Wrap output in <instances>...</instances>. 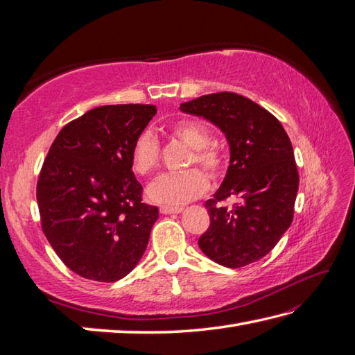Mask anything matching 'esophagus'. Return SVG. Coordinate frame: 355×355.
I'll return each instance as SVG.
<instances>
[{
  "label": "esophagus",
  "instance_id": "1",
  "mask_svg": "<svg viewBox=\"0 0 355 355\" xmlns=\"http://www.w3.org/2000/svg\"><path fill=\"white\" fill-rule=\"evenodd\" d=\"M160 212L163 215H171V214H180L183 212V207H177V206H162Z\"/></svg>",
  "mask_w": 355,
  "mask_h": 355
}]
</instances>
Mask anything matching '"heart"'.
I'll return each instance as SVG.
<instances>
[{"label":"heart","instance_id":"heart-1","mask_svg":"<svg viewBox=\"0 0 355 355\" xmlns=\"http://www.w3.org/2000/svg\"><path fill=\"white\" fill-rule=\"evenodd\" d=\"M171 132L192 149L187 160V168L193 164L201 166L209 175H218L221 171V155L210 148V132L197 120H182L171 128ZM160 162V146L153 132L143 131L135 139L131 149V168L137 175H150ZM209 187L207 177L200 169H191L178 175H163L148 187V198L164 206H180L200 198Z\"/></svg>","mask_w":355,"mask_h":355}]
</instances>
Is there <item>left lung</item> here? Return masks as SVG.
I'll list each match as a JSON object with an SVG mask.
<instances>
[{"mask_svg":"<svg viewBox=\"0 0 355 355\" xmlns=\"http://www.w3.org/2000/svg\"><path fill=\"white\" fill-rule=\"evenodd\" d=\"M186 114L215 125L229 143L230 160L221 186L206 201L210 225L198 239L207 258L238 268L273 250L293 221L299 173L281 122L236 93H214L180 105ZM232 196L233 208L220 205Z\"/></svg>","mask_w":355,"mask_h":355,"instance_id":"8db88e82","label":"left lung"}]
</instances>
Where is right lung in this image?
<instances>
[{
    "label": "right lung",
    "mask_w": 355,
    "mask_h": 355,
    "mask_svg": "<svg viewBox=\"0 0 355 355\" xmlns=\"http://www.w3.org/2000/svg\"><path fill=\"white\" fill-rule=\"evenodd\" d=\"M155 105H105L65 125L45 158L36 200L45 238L74 273L116 282L146 250L158 209L131 168Z\"/></svg>",
    "instance_id": "1"
}]
</instances>
